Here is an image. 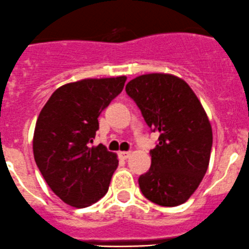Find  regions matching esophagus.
<instances>
[{
    "label": "esophagus",
    "mask_w": 249,
    "mask_h": 249,
    "mask_svg": "<svg viewBox=\"0 0 249 249\" xmlns=\"http://www.w3.org/2000/svg\"><path fill=\"white\" fill-rule=\"evenodd\" d=\"M130 155H132V152H129V151H121L119 154V156L121 157L122 160H127V159H129Z\"/></svg>",
    "instance_id": "34e87169"
}]
</instances>
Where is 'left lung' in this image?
Masks as SVG:
<instances>
[{"label": "left lung", "mask_w": 249, "mask_h": 249, "mask_svg": "<svg viewBox=\"0 0 249 249\" xmlns=\"http://www.w3.org/2000/svg\"><path fill=\"white\" fill-rule=\"evenodd\" d=\"M159 144L150 151L151 167L140 176L142 195L156 205L186 202L202 181L209 164L213 133L207 114L190 86L178 76L152 72L125 86Z\"/></svg>", "instance_id": "8db88e82"}]
</instances>
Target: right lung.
<instances>
[{"instance_id":"right-lung-1","label":"right lung","mask_w":249,"mask_h":249,"mask_svg":"<svg viewBox=\"0 0 249 249\" xmlns=\"http://www.w3.org/2000/svg\"><path fill=\"white\" fill-rule=\"evenodd\" d=\"M125 76L85 78L54 90L34 132L36 164L54 194L76 208L99 201L119 166L115 152L92 146L100 112L122 92Z\"/></svg>"}]
</instances>
